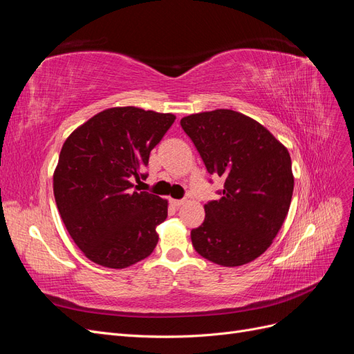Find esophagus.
Returning a JSON list of instances; mask_svg holds the SVG:
<instances>
[{"label":"esophagus","mask_w":354,"mask_h":354,"mask_svg":"<svg viewBox=\"0 0 354 354\" xmlns=\"http://www.w3.org/2000/svg\"><path fill=\"white\" fill-rule=\"evenodd\" d=\"M169 202H171V205L176 207V208H178V207L183 205V203H185L186 201H185V199H171Z\"/></svg>","instance_id":"34e87169"}]
</instances>
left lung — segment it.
<instances>
[{
    "mask_svg": "<svg viewBox=\"0 0 354 354\" xmlns=\"http://www.w3.org/2000/svg\"><path fill=\"white\" fill-rule=\"evenodd\" d=\"M209 174L224 178L221 198L203 205L190 232L194 248L223 267L251 263L269 248L291 205L294 174L288 149L252 118L216 109L181 118Z\"/></svg>",
    "mask_w": 354,
    "mask_h": 354,
    "instance_id": "1",
    "label": "left lung"
}]
</instances>
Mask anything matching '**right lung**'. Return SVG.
I'll return each instance as SVG.
<instances>
[{
  "label": "right lung",
  "mask_w": 354,
  "mask_h": 354,
  "mask_svg": "<svg viewBox=\"0 0 354 354\" xmlns=\"http://www.w3.org/2000/svg\"><path fill=\"white\" fill-rule=\"evenodd\" d=\"M176 115L118 106L99 112L71 133L53 174L60 217L93 263L125 269L151 255L168 201L133 190L152 149Z\"/></svg>",
  "instance_id": "obj_1"
}]
</instances>
